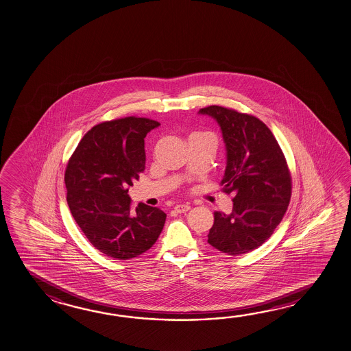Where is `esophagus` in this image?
Wrapping results in <instances>:
<instances>
[{
	"label": "esophagus",
	"instance_id": "34e87169",
	"mask_svg": "<svg viewBox=\"0 0 351 351\" xmlns=\"http://www.w3.org/2000/svg\"><path fill=\"white\" fill-rule=\"evenodd\" d=\"M190 209V204H178V206H175V212H178V213H186Z\"/></svg>",
	"mask_w": 351,
	"mask_h": 351
}]
</instances>
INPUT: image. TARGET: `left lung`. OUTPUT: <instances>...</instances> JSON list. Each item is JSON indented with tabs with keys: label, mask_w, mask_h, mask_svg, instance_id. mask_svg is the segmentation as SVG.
<instances>
[{
	"label": "left lung",
	"mask_w": 351,
	"mask_h": 351,
	"mask_svg": "<svg viewBox=\"0 0 351 351\" xmlns=\"http://www.w3.org/2000/svg\"><path fill=\"white\" fill-rule=\"evenodd\" d=\"M221 128L227 167L221 184L233 193V212H215L208 243L228 255L252 252L270 238L289 207L291 175L282 150L260 119L209 106L198 112Z\"/></svg>",
	"instance_id": "1"
}]
</instances>
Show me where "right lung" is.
Returning <instances> with one entry per match:
<instances>
[{
  "instance_id": "right-lung-1",
  "label": "right lung",
  "mask_w": 351,
  "mask_h": 351,
  "mask_svg": "<svg viewBox=\"0 0 351 351\" xmlns=\"http://www.w3.org/2000/svg\"><path fill=\"white\" fill-rule=\"evenodd\" d=\"M160 125L125 117L88 130L65 171L66 201L87 239L110 258H136L154 245L167 215L139 203L130 208L128 187L145 169L144 138Z\"/></svg>"
}]
</instances>
